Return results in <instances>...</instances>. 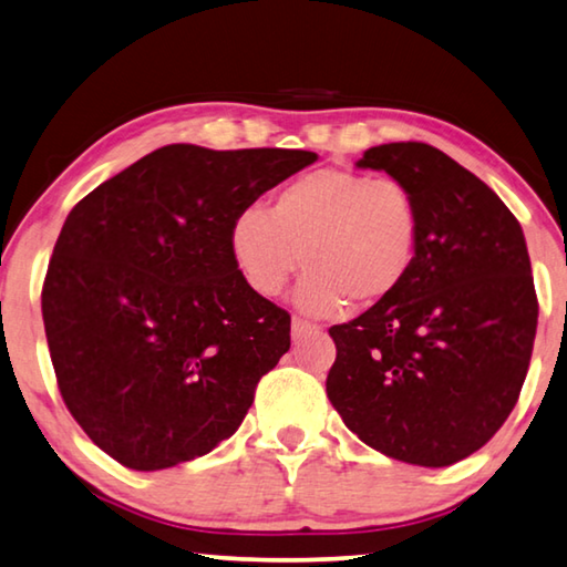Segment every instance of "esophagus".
<instances>
[{
    "mask_svg": "<svg viewBox=\"0 0 567 567\" xmlns=\"http://www.w3.org/2000/svg\"><path fill=\"white\" fill-rule=\"evenodd\" d=\"M321 331H323L321 326H316V323H311V321L299 319V316H293V321H291V336H293V341H301V339H306V336H319Z\"/></svg>",
    "mask_w": 567,
    "mask_h": 567,
    "instance_id": "34e87169",
    "label": "esophagus"
}]
</instances>
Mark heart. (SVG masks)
Here are the masks:
<instances>
[{"mask_svg": "<svg viewBox=\"0 0 567 567\" xmlns=\"http://www.w3.org/2000/svg\"><path fill=\"white\" fill-rule=\"evenodd\" d=\"M421 244V212L393 176L316 168L278 188L271 206H248L228 228V251L258 296H278L301 261L303 311L339 313L375 306L401 289Z\"/></svg>", "mask_w": 567, "mask_h": 567, "instance_id": "heart-1", "label": "heart"}]
</instances>
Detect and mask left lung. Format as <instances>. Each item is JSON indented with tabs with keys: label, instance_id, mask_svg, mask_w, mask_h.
<instances>
[{
	"label": "left lung",
	"instance_id": "8db88e82",
	"mask_svg": "<svg viewBox=\"0 0 567 567\" xmlns=\"http://www.w3.org/2000/svg\"><path fill=\"white\" fill-rule=\"evenodd\" d=\"M359 166L411 188L421 244L391 299L329 329L326 393L365 445L443 468L483 449L518 403L538 326L525 236L488 184L431 144L373 146Z\"/></svg>",
	"mask_w": 567,
	"mask_h": 567
}]
</instances>
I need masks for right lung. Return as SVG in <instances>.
I'll use <instances>...</instances> for the list:
<instances>
[{
  "label": "right lung",
  "instance_id": "add662e5",
  "mask_svg": "<svg viewBox=\"0 0 567 567\" xmlns=\"http://www.w3.org/2000/svg\"><path fill=\"white\" fill-rule=\"evenodd\" d=\"M301 148L168 144L86 194L42 286L59 393L99 449L162 471L234 435L291 316L228 251L238 212L316 162Z\"/></svg>",
  "mask_w": 567,
  "mask_h": 567
}]
</instances>
